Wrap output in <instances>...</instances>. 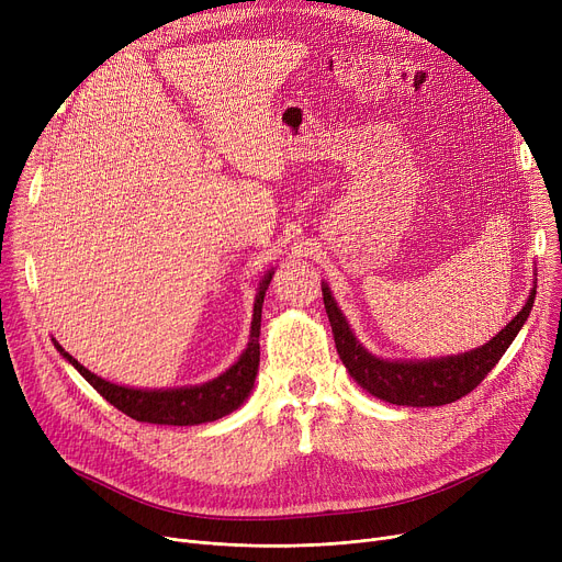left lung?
I'll return each instance as SVG.
<instances>
[{
    "label": "left lung",
    "instance_id": "8db88e82",
    "mask_svg": "<svg viewBox=\"0 0 562 562\" xmlns=\"http://www.w3.org/2000/svg\"><path fill=\"white\" fill-rule=\"evenodd\" d=\"M536 286L538 280L528 293L526 305L508 326L474 350L432 360H387L373 356V352H369L358 341L337 301L333 299L330 286L321 282L323 303H326V312L333 326L335 346L350 378L371 396L407 407L447 405L479 387L481 380L504 358V352L524 328L530 307H533L536 301Z\"/></svg>",
    "mask_w": 562,
    "mask_h": 562
}]
</instances>
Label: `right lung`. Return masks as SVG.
<instances>
[{
  "mask_svg": "<svg viewBox=\"0 0 562 562\" xmlns=\"http://www.w3.org/2000/svg\"><path fill=\"white\" fill-rule=\"evenodd\" d=\"M273 273L276 271L271 269L261 278L257 286L252 321H250V339L246 350L241 352V358L236 360L229 369H225L218 378L206 380L202 385L166 387V390H138V387L115 385V382H109L88 371L83 364H79L56 339L52 341H54V348L66 358V362H70L88 382H91L93 390H98L113 407L125 412L127 417L136 422H147V424H161V426L210 424L227 417L234 409H239L255 387V375L259 369L261 305Z\"/></svg>",
  "mask_w": 562,
  "mask_h": 562,
  "instance_id": "add662e5",
  "label": "right lung"
}]
</instances>
